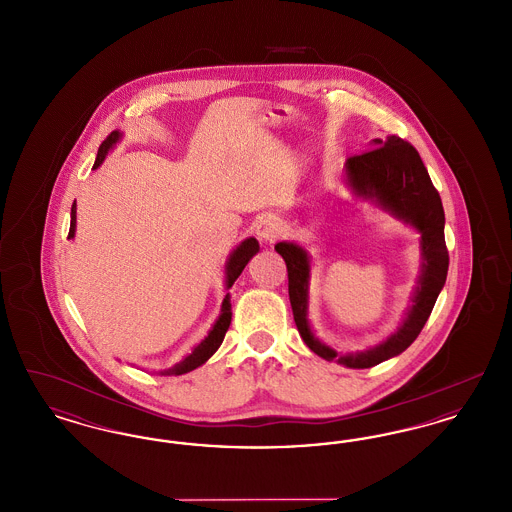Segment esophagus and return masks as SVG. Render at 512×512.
Returning <instances> with one entry per match:
<instances>
[{"label": "esophagus", "mask_w": 512, "mask_h": 512, "mask_svg": "<svg viewBox=\"0 0 512 512\" xmlns=\"http://www.w3.org/2000/svg\"><path fill=\"white\" fill-rule=\"evenodd\" d=\"M255 234H257V238L261 242L272 244V242H276L284 234V224H282V220L276 219V217H265V219L257 222Z\"/></svg>", "instance_id": "34e87169"}]
</instances>
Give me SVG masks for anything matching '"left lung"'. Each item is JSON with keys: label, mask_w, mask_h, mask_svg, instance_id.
I'll list each match as a JSON object with an SVG mask.
<instances>
[{"label": "left lung", "mask_w": 512, "mask_h": 512, "mask_svg": "<svg viewBox=\"0 0 512 512\" xmlns=\"http://www.w3.org/2000/svg\"><path fill=\"white\" fill-rule=\"evenodd\" d=\"M374 146L345 161L347 184L359 197L376 201L393 217L411 224L422 234V274L414 290L413 305L409 307L407 317L397 332L372 349L347 355H340L336 349L318 341L307 320L311 272L309 255L303 247L290 242L274 245V249L286 261L293 320L301 338L318 357L336 361L347 368H370L403 353L418 338L430 317L449 268L441 197L418 151L397 136H390L386 142L374 140Z\"/></svg>", "instance_id": "left-lung-1"}]
</instances>
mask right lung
<instances>
[{
  "label": "right lung",
  "mask_w": 512,
  "mask_h": 512,
  "mask_svg": "<svg viewBox=\"0 0 512 512\" xmlns=\"http://www.w3.org/2000/svg\"><path fill=\"white\" fill-rule=\"evenodd\" d=\"M121 138V132L115 130L111 132L103 144L99 146L98 157H96V163H94V169H98L99 165L103 163L107 151L111 147L115 146ZM74 230H76V203L71 207V228H69V238H74ZM259 251V242L255 238H247L242 244L238 245L232 255L228 257L226 261V290L232 288V284L238 280V276L242 274L245 265L249 263V259ZM230 320H232V305H230V293H226L224 301H222V309H220V317L217 318L215 326L211 328V332L207 334V338L201 341L199 345H195L194 351L180 363L169 368V370H163L161 374L163 376H180V374H186L190 370H194L197 366L203 365L207 359H211V355L217 351L220 347V343L226 336V330L230 326Z\"/></svg>",
  "instance_id": "right-lung-1"
}]
</instances>
